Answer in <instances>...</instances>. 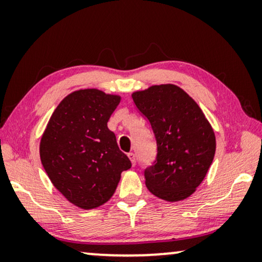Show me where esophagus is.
Returning <instances> with one entry per match:
<instances>
[{
	"label": "esophagus",
	"mask_w": 262,
	"mask_h": 262,
	"mask_svg": "<svg viewBox=\"0 0 262 262\" xmlns=\"http://www.w3.org/2000/svg\"><path fill=\"white\" fill-rule=\"evenodd\" d=\"M128 159H130V161H131V163H132V166H135L136 164V155L134 152H130L128 154Z\"/></svg>",
	"instance_id": "esophagus-1"
}]
</instances>
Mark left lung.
<instances>
[{"label": "left lung", "mask_w": 262, "mask_h": 262, "mask_svg": "<svg viewBox=\"0 0 262 262\" xmlns=\"http://www.w3.org/2000/svg\"><path fill=\"white\" fill-rule=\"evenodd\" d=\"M156 138L155 163L144 170L146 188L166 202H180L195 192L216 151V136L205 114L184 89L151 85L132 93Z\"/></svg>", "instance_id": "obj_1"}]
</instances>
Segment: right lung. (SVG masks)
Returning a JSON list of instances; mask_svg holds the SVG:
<instances>
[{
  "instance_id": "obj_1",
  "label": "right lung",
  "mask_w": 262,
  "mask_h": 262,
  "mask_svg": "<svg viewBox=\"0 0 262 262\" xmlns=\"http://www.w3.org/2000/svg\"><path fill=\"white\" fill-rule=\"evenodd\" d=\"M119 95L80 89L67 95L50 118L40 139V160L52 185L80 209L108 202L121 173L131 168L116 135L107 127Z\"/></svg>"
}]
</instances>
